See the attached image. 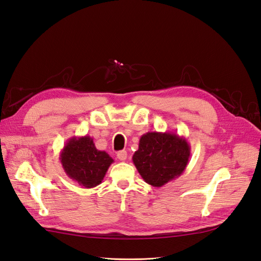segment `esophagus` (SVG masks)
<instances>
[{
	"label": "esophagus",
	"mask_w": 261,
	"mask_h": 261,
	"mask_svg": "<svg viewBox=\"0 0 261 261\" xmlns=\"http://www.w3.org/2000/svg\"><path fill=\"white\" fill-rule=\"evenodd\" d=\"M117 158H118V160L125 161L126 158H127V151H126V150L118 151V152H117Z\"/></svg>",
	"instance_id": "1"
}]
</instances>
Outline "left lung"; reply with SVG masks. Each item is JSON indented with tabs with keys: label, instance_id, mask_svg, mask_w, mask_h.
Wrapping results in <instances>:
<instances>
[{
	"label": "left lung",
	"instance_id": "8db88e82",
	"mask_svg": "<svg viewBox=\"0 0 261 261\" xmlns=\"http://www.w3.org/2000/svg\"><path fill=\"white\" fill-rule=\"evenodd\" d=\"M191 147L171 132H148L140 137L133 163L144 181L154 188L178 178L186 170Z\"/></svg>",
	"mask_w": 261,
	"mask_h": 261
}]
</instances>
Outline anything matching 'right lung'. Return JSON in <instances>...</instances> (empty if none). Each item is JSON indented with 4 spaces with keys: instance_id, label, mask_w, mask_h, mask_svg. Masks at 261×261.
Wrapping results in <instances>:
<instances>
[{
    "instance_id": "1",
    "label": "right lung",
    "mask_w": 261,
    "mask_h": 261,
    "mask_svg": "<svg viewBox=\"0 0 261 261\" xmlns=\"http://www.w3.org/2000/svg\"><path fill=\"white\" fill-rule=\"evenodd\" d=\"M59 159L68 177L87 189L100 185L114 163L108 152L96 149L93 139L88 135L68 139Z\"/></svg>"
}]
</instances>
